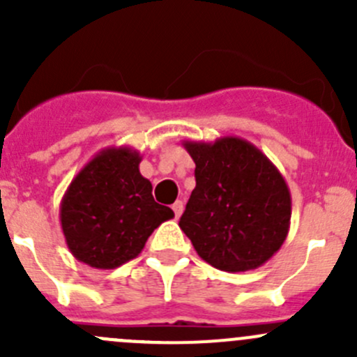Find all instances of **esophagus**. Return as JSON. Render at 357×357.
<instances>
[{
	"label": "esophagus",
	"instance_id": "34e87169",
	"mask_svg": "<svg viewBox=\"0 0 357 357\" xmlns=\"http://www.w3.org/2000/svg\"><path fill=\"white\" fill-rule=\"evenodd\" d=\"M183 208H185V204H183V200H176L174 204H172V211H174L176 218H179V215L183 214Z\"/></svg>",
	"mask_w": 357,
	"mask_h": 357
}]
</instances>
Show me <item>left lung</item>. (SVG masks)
Instances as JSON below:
<instances>
[{
    "label": "left lung",
    "instance_id": "8db88e82",
    "mask_svg": "<svg viewBox=\"0 0 357 357\" xmlns=\"http://www.w3.org/2000/svg\"><path fill=\"white\" fill-rule=\"evenodd\" d=\"M197 186L179 228L197 254L228 273L250 271L273 257L290 228L291 197L276 165L238 136L183 142Z\"/></svg>",
    "mask_w": 357,
    "mask_h": 357
}]
</instances>
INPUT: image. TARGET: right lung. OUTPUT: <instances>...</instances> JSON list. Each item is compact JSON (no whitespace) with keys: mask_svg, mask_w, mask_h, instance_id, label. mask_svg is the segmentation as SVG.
<instances>
[{"mask_svg":"<svg viewBox=\"0 0 357 357\" xmlns=\"http://www.w3.org/2000/svg\"><path fill=\"white\" fill-rule=\"evenodd\" d=\"M139 162L138 150L109 146L72 179L60 204V222L77 261L96 269L119 268L143 250L153 229L174 218L153 200Z\"/></svg>","mask_w":357,"mask_h":357,"instance_id":"right-lung-1","label":"right lung"}]
</instances>
